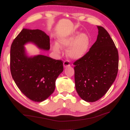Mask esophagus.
Returning <instances> with one entry per match:
<instances>
[{
	"label": "esophagus",
	"instance_id": "obj_1",
	"mask_svg": "<svg viewBox=\"0 0 130 130\" xmlns=\"http://www.w3.org/2000/svg\"><path fill=\"white\" fill-rule=\"evenodd\" d=\"M63 66H64V67H65V68L68 67L70 66L69 61L68 60L64 61V62H63Z\"/></svg>",
	"mask_w": 130,
	"mask_h": 130
}]
</instances>
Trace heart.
<instances>
[{"mask_svg": "<svg viewBox=\"0 0 130 130\" xmlns=\"http://www.w3.org/2000/svg\"><path fill=\"white\" fill-rule=\"evenodd\" d=\"M77 33L63 37L58 40V44L52 45L55 52L60 53L61 48H68L67 51V55L72 59L77 60L84 57L88 49L90 41L89 38L85 34H81L77 36Z\"/></svg>", "mask_w": 130, "mask_h": 130, "instance_id": "1", "label": "heart"}]
</instances>
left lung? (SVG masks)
<instances>
[{"mask_svg": "<svg viewBox=\"0 0 130 130\" xmlns=\"http://www.w3.org/2000/svg\"><path fill=\"white\" fill-rule=\"evenodd\" d=\"M96 42L82 58L74 62L76 90L82 99L95 102L103 97L116 80L118 71V50L109 34L97 26Z\"/></svg>", "mask_w": 130, "mask_h": 130, "instance_id": "left-lung-1", "label": "left lung"}]
</instances>
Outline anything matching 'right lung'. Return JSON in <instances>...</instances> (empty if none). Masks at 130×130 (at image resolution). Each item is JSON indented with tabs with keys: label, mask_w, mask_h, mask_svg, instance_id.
Wrapping results in <instances>:
<instances>
[{
	"label": "right lung",
	"mask_w": 130,
	"mask_h": 130,
	"mask_svg": "<svg viewBox=\"0 0 130 130\" xmlns=\"http://www.w3.org/2000/svg\"><path fill=\"white\" fill-rule=\"evenodd\" d=\"M29 42L41 49H50V38L44 32L23 29L11 46V73L23 94L32 101L41 102L54 92L56 78L63 70V61L42 55L27 57L24 45Z\"/></svg>",
	"instance_id": "right-lung-1"
}]
</instances>
